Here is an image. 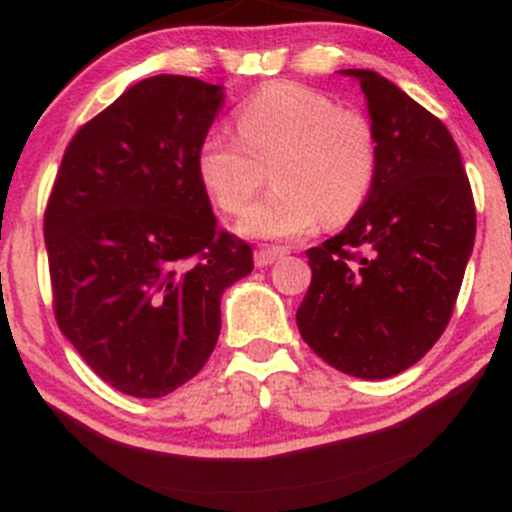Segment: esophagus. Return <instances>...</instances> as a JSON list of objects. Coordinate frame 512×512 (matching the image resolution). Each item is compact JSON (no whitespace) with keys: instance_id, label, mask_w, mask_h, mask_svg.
<instances>
[{"instance_id":"esophagus-1","label":"esophagus","mask_w":512,"mask_h":512,"mask_svg":"<svg viewBox=\"0 0 512 512\" xmlns=\"http://www.w3.org/2000/svg\"><path fill=\"white\" fill-rule=\"evenodd\" d=\"M281 256H286V249H281V246H261V249H256L254 261L258 268H263V266H271V263L278 261Z\"/></svg>"}]
</instances>
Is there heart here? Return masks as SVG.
<instances>
[{
    "label": "heart",
    "mask_w": 512,
    "mask_h": 512,
    "mask_svg": "<svg viewBox=\"0 0 512 512\" xmlns=\"http://www.w3.org/2000/svg\"><path fill=\"white\" fill-rule=\"evenodd\" d=\"M236 138L204 135L197 175L226 214H241L272 175L277 189L241 219L256 239H291L347 224L370 199L379 167L377 128L365 113L300 83H271L239 105Z\"/></svg>",
    "instance_id": "b5f03b06"
}]
</instances>
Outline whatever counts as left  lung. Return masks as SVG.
Returning <instances> with one entry per match:
<instances>
[{
	"label": "left lung",
	"mask_w": 512,
	"mask_h": 512,
	"mask_svg": "<svg viewBox=\"0 0 512 512\" xmlns=\"http://www.w3.org/2000/svg\"><path fill=\"white\" fill-rule=\"evenodd\" d=\"M345 73L377 128V179L350 224L305 251L313 278L295 323L335 370L384 379L419 362L449 325L476 204L446 125L379 73Z\"/></svg>",
	"instance_id": "obj_1"
}]
</instances>
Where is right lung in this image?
Returning a JSON list of instances; mask_svg holds the SVG:
<instances>
[{"mask_svg":"<svg viewBox=\"0 0 512 512\" xmlns=\"http://www.w3.org/2000/svg\"><path fill=\"white\" fill-rule=\"evenodd\" d=\"M221 103L192 76L135 83L78 128L46 202L56 323L130 397H165L207 365L221 293L254 268L197 175Z\"/></svg>","mask_w":512,"mask_h":512,"instance_id":"right-lung-1","label":"right lung"}]
</instances>
